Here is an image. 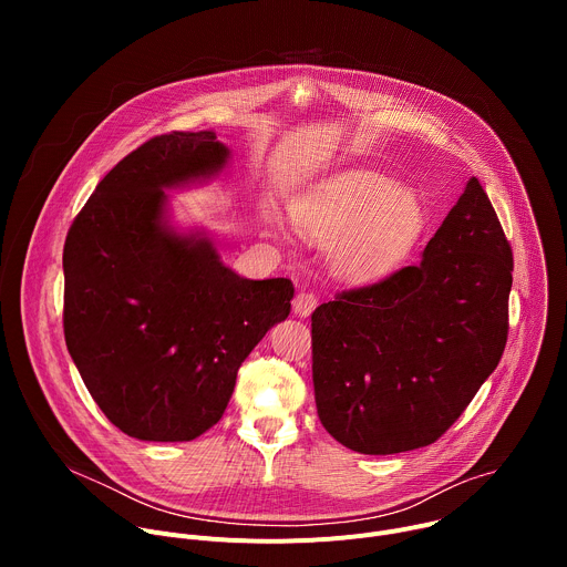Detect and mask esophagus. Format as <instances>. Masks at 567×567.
<instances>
[{
	"label": "esophagus",
	"mask_w": 567,
	"mask_h": 567,
	"mask_svg": "<svg viewBox=\"0 0 567 567\" xmlns=\"http://www.w3.org/2000/svg\"><path fill=\"white\" fill-rule=\"evenodd\" d=\"M318 305V296L313 291H300L296 298H293V311L300 316V318H307Z\"/></svg>",
	"instance_id": "obj_1"
}]
</instances>
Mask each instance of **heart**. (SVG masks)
<instances>
[{"instance_id": "obj_1", "label": "heart", "mask_w": 567, "mask_h": 567, "mask_svg": "<svg viewBox=\"0 0 567 567\" xmlns=\"http://www.w3.org/2000/svg\"><path fill=\"white\" fill-rule=\"evenodd\" d=\"M293 219L318 239H337L334 269L354 282L392 274L411 258L429 226L413 190L372 171H348L320 184L293 206Z\"/></svg>"}]
</instances>
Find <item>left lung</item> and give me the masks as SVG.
<instances>
[{"label":"left lung","instance_id":"left-lung-1","mask_svg":"<svg viewBox=\"0 0 567 567\" xmlns=\"http://www.w3.org/2000/svg\"><path fill=\"white\" fill-rule=\"evenodd\" d=\"M512 271L509 239L471 177L417 265L311 313L320 424L365 455L440 440L505 352Z\"/></svg>","mask_w":567,"mask_h":567}]
</instances>
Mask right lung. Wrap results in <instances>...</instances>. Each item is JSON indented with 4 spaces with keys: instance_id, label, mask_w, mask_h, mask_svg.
Instances as JSON below:
<instances>
[{
    "instance_id": "add662e5",
    "label": "right lung",
    "mask_w": 567,
    "mask_h": 567,
    "mask_svg": "<svg viewBox=\"0 0 567 567\" xmlns=\"http://www.w3.org/2000/svg\"><path fill=\"white\" fill-rule=\"evenodd\" d=\"M226 158L215 132L154 136L66 233V350L105 417L136 440L190 442L217 424L241 361L291 309V280L239 278L204 235L166 226L164 188Z\"/></svg>"
}]
</instances>
